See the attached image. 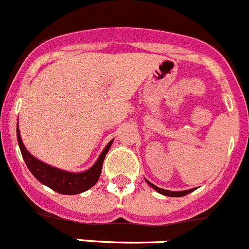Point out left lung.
I'll use <instances>...</instances> for the list:
<instances>
[{
	"label": "left lung",
	"instance_id": "1",
	"mask_svg": "<svg viewBox=\"0 0 249 249\" xmlns=\"http://www.w3.org/2000/svg\"><path fill=\"white\" fill-rule=\"evenodd\" d=\"M146 183L149 184V186L151 187V188L155 189L156 192H159L160 194H164V196H167V197H183V196H186V194L191 193V192H193L196 188H192V189H187V191H178V192H172V191H166V189H162V188H159V187H156L155 184H153L151 182H149L148 179H145Z\"/></svg>",
	"mask_w": 249,
	"mask_h": 249
}]
</instances>
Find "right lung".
<instances>
[{
    "label": "right lung",
    "mask_w": 249,
    "mask_h": 249,
    "mask_svg": "<svg viewBox=\"0 0 249 249\" xmlns=\"http://www.w3.org/2000/svg\"><path fill=\"white\" fill-rule=\"evenodd\" d=\"M17 139H18L20 153H22L25 164H27L30 172L34 175L35 178L41 182L42 184L49 187V188L53 189V191L61 194H78L91 188L100 177L103 162L113 142V139L110 141V143L106 145V148L104 149L96 162L90 169L84 172H79V174H73V172H67L63 171V170L56 169L53 166H50V165L44 164L40 160H37L36 158H34L25 149L22 138H20L18 127H17Z\"/></svg>",
    "instance_id": "1"
}]
</instances>
